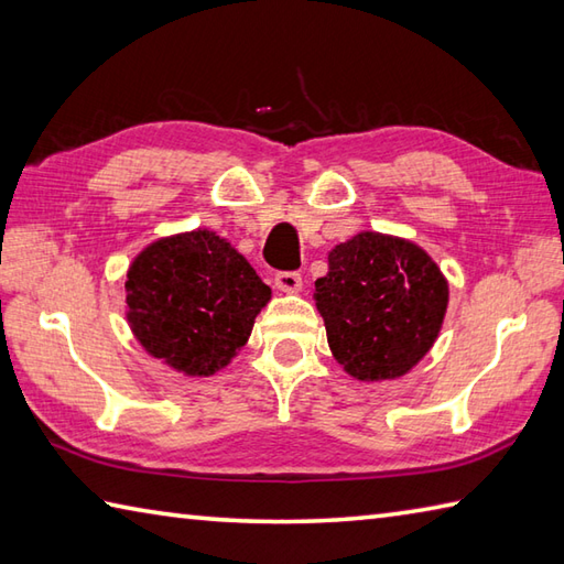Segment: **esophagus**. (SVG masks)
I'll use <instances>...</instances> for the list:
<instances>
[{
	"mask_svg": "<svg viewBox=\"0 0 564 564\" xmlns=\"http://www.w3.org/2000/svg\"><path fill=\"white\" fill-rule=\"evenodd\" d=\"M274 284H278V290L282 292H299L302 290V274L299 272H278L274 274Z\"/></svg>",
	"mask_w": 564,
	"mask_h": 564,
	"instance_id": "obj_1",
	"label": "esophagus"
}]
</instances>
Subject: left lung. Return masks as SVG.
<instances>
[{"instance_id": "1", "label": "left lung", "mask_w": 564, "mask_h": 564, "mask_svg": "<svg viewBox=\"0 0 564 564\" xmlns=\"http://www.w3.org/2000/svg\"><path fill=\"white\" fill-rule=\"evenodd\" d=\"M316 308L346 372L375 382L406 375L438 338L447 282L409 240L358 234L328 252L316 280Z\"/></svg>"}]
</instances>
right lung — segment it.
Returning <instances> with one entry per match:
<instances>
[{"label": "right lung", "instance_id": "1", "mask_svg": "<svg viewBox=\"0 0 564 564\" xmlns=\"http://www.w3.org/2000/svg\"><path fill=\"white\" fill-rule=\"evenodd\" d=\"M270 286L212 231L163 238L133 260L129 324L141 346L185 375H214L246 346Z\"/></svg>", "mask_w": 564, "mask_h": 564}]
</instances>
